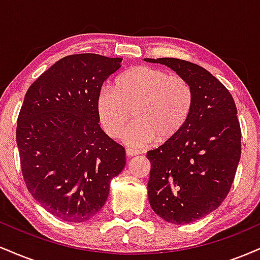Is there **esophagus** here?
Here are the masks:
<instances>
[{
    "mask_svg": "<svg viewBox=\"0 0 260 260\" xmlns=\"http://www.w3.org/2000/svg\"><path fill=\"white\" fill-rule=\"evenodd\" d=\"M126 154L128 157H132V156H136V155L139 154L138 150H133V149H126Z\"/></svg>",
    "mask_w": 260,
    "mask_h": 260,
    "instance_id": "obj_1",
    "label": "esophagus"
}]
</instances>
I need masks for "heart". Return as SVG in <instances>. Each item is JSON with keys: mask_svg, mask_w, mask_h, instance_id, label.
Returning a JSON list of instances; mask_svg holds the SVG:
<instances>
[{"mask_svg": "<svg viewBox=\"0 0 260 260\" xmlns=\"http://www.w3.org/2000/svg\"><path fill=\"white\" fill-rule=\"evenodd\" d=\"M194 104L192 85L181 76L161 68L138 66L116 80L115 89H103L98 111L105 132L118 137L129 122L136 121L123 139L134 148L150 143H166L187 123Z\"/></svg>", "mask_w": 260, "mask_h": 260, "instance_id": "1", "label": "heart"}]
</instances>
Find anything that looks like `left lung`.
<instances>
[{"instance_id":"8db88e82","label":"left lung","mask_w":260,"mask_h":260,"mask_svg":"<svg viewBox=\"0 0 260 260\" xmlns=\"http://www.w3.org/2000/svg\"><path fill=\"white\" fill-rule=\"evenodd\" d=\"M186 78L193 110L175 138L149 150L150 207L165 221L183 225L220 207L229 194L241 157V127L234 98L201 66L178 58H144Z\"/></svg>"}]
</instances>
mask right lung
Here are the masks:
<instances>
[{
	"instance_id": "add662e5",
	"label": "right lung",
	"mask_w": 260,
	"mask_h": 260,
	"mask_svg": "<svg viewBox=\"0 0 260 260\" xmlns=\"http://www.w3.org/2000/svg\"><path fill=\"white\" fill-rule=\"evenodd\" d=\"M122 58L66 56L26 91L17 122V145L26 188L59 220L83 222L106 203L110 182L126 151L101 129V86Z\"/></svg>"
}]
</instances>
